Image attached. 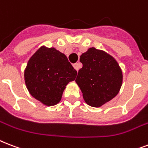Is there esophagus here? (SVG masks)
Segmentation results:
<instances>
[{"instance_id":"1","label":"esophagus","mask_w":148,"mask_h":148,"mask_svg":"<svg viewBox=\"0 0 148 148\" xmlns=\"http://www.w3.org/2000/svg\"><path fill=\"white\" fill-rule=\"evenodd\" d=\"M82 64H81V63H76V64H74V65H73V66L74 67V69L76 70L77 71H78V70L80 69V68H82Z\"/></svg>"}]
</instances>
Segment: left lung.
Returning <instances> with one entry per match:
<instances>
[{"mask_svg":"<svg viewBox=\"0 0 148 148\" xmlns=\"http://www.w3.org/2000/svg\"><path fill=\"white\" fill-rule=\"evenodd\" d=\"M80 62L83 66L75 82L87 104L100 107L116 97L122 86L123 74L112 56L92 47L82 54Z\"/></svg>","mask_w":148,"mask_h":148,"instance_id":"left-lung-1","label":"left lung"}]
</instances>
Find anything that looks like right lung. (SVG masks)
I'll return each instance as SVG.
<instances>
[{
  "mask_svg": "<svg viewBox=\"0 0 148 148\" xmlns=\"http://www.w3.org/2000/svg\"><path fill=\"white\" fill-rule=\"evenodd\" d=\"M77 73L64 53L42 47L27 64L25 82L32 96L51 106L61 100L66 85L74 81Z\"/></svg>",
  "mask_w": 148,
  "mask_h": 148,
  "instance_id": "add662e5",
  "label": "right lung"
}]
</instances>
